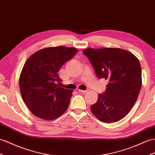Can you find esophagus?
Here are the masks:
<instances>
[{
	"instance_id": "esophagus-1",
	"label": "esophagus",
	"mask_w": 155,
	"mask_h": 155,
	"mask_svg": "<svg viewBox=\"0 0 155 155\" xmlns=\"http://www.w3.org/2000/svg\"><path fill=\"white\" fill-rule=\"evenodd\" d=\"M78 91L79 92H81V93H86L87 92H88V91L87 90H78Z\"/></svg>"
}]
</instances>
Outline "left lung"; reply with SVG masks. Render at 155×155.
Returning a JSON list of instances; mask_svg holds the SVG:
<instances>
[{"instance_id":"obj_1","label":"left lung","mask_w":155,"mask_h":155,"mask_svg":"<svg viewBox=\"0 0 155 155\" xmlns=\"http://www.w3.org/2000/svg\"><path fill=\"white\" fill-rule=\"evenodd\" d=\"M99 78L109 81L104 94L98 95L91 111L105 123L117 122L124 118L133 107L142 84L141 68L136 56L118 48L85 49Z\"/></svg>"}]
</instances>
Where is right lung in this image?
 I'll return each instance as SVG.
<instances>
[{"instance_id":"add662e5","label":"right lung","mask_w":155,"mask_h":155,"mask_svg":"<svg viewBox=\"0 0 155 155\" xmlns=\"http://www.w3.org/2000/svg\"><path fill=\"white\" fill-rule=\"evenodd\" d=\"M78 52L74 48L48 47L37 51L27 59L19 79L23 101L35 116L53 120L64 113L73 90L59 86L58 72Z\"/></svg>"}]
</instances>
